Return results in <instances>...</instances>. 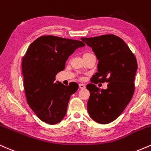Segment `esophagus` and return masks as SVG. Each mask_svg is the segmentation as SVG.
I'll use <instances>...</instances> for the list:
<instances>
[{"label": "esophagus", "instance_id": "obj_1", "mask_svg": "<svg viewBox=\"0 0 151 151\" xmlns=\"http://www.w3.org/2000/svg\"><path fill=\"white\" fill-rule=\"evenodd\" d=\"M79 88H81V89H84V88H86V85L81 83V84H79Z\"/></svg>", "mask_w": 151, "mask_h": 151}]
</instances>
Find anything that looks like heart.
Returning <instances> with one entry per match:
<instances>
[{
	"label": "heart",
	"instance_id": "obj_1",
	"mask_svg": "<svg viewBox=\"0 0 151 151\" xmlns=\"http://www.w3.org/2000/svg\"><path fill=\"white\" fill-rule=\"evenodd\" d=\"M90 54V53H85V54H83V56H86V55H88V54Z\"/></svg>",
	"mask_w": 151,
	"mask_h": 151
}]
</instances>
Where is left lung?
Returning a JSON list of instances; mask_svg holds the SVG:
<instances>
[{
	"mask_svg": "<svg viewBox=\"0 0 151 151\" xmlns=\"http://www.w3.org/2000/svg\"><path fill=\"white\" fill-rule=\"evenodd\" d=\"M81 40L92 48L98 60L97 72L91 82L108 83L106 90L93 83L87 85L90 93L88 114L97 123L109 124L121 115L132 100L137 61L124 41L116 35L83 37Z\"/></svg>",
	"mask_w": 151,
	"mask_h": 151,
	"instance_id": "1",
	"label": "left lung"
}]
</instances>
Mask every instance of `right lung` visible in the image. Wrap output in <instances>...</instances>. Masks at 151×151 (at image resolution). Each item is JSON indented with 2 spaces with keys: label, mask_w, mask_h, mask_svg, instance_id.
<instances>
[{
  "label": "right lung",
  "mask_w": 151,
  "mask_h": 151,
  "mask_svg": "<svg viewBox=\"0 0 151 151\" xmlns=\"http://www.w3.org/2000/svg\"><path fill=\"white\" fill-rule=\"evenodd\" d=\"M86 45L78 40L42 36L30 44L23 56L22 71L27 102L42 122L56 124L66 113L70 95L78 89L76 83L64 86L55 82L58 72L76 49Z\"/></svg>",
  "instance_id": "add662e5"
}]
</instances>
